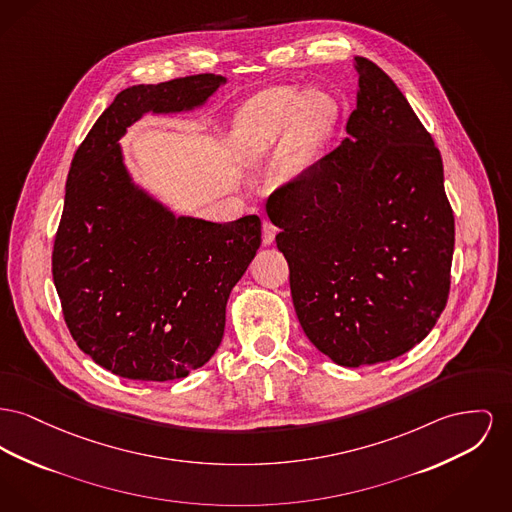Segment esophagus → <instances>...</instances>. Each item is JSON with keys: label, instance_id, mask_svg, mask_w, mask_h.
I'll return each instance as SVG.
<instances>
[{"label": "esophagus", "instance_id": "obj_1", "mask_svg": "<svg viewBox=\"0 0 512 512\" xmlns=\"http://www.w3.org/2000/svg\"><path fill=\"white\" fill-rule=\"evenodd\" d=\"M276 232H278V228L272 224L269 218H265V220H263V243H265V245H271L274 238H276Z\"/></svg>", "mask_w": 512, "mask_h": 512}]
</instances>
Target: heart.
Returning a JSON list of instances; mask_svg holds the SVG:
<instances>
[{
    "label": "heart",
    "mask_w": 512,
    "mask_h": 512,
    "mask_svg": "<svg viewBox=\"0 0 512 512\" xmlns=\"http://www.w3.org/2000/svg\"><path fill=\"white\" fill-rule=\"evenodd\" d=\"M336 127V104L319 92L271 89L255 96L234 123L230 149L241 164L278 161V172L292 178L305 170Z\"/></svg>",
    "instance_id": "b5f03b06"
}]
</instances>
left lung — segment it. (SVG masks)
<instances>
[{"label": "left lung", "instance_id": "left-lung-1", "mask_svg": "<svg viewBox=\"0 0 512 512\" xmlns=\"http://www.w3.org/2000/svg\"><path fill=\"white\" fill-rule=\"evenodd\" d=\"M358 106L334 151L267 201L301 329L344 367L406 354L451 290L443 160L391 77L356 58Z\"/></svg>", "mask_w": 512, "mask_h": 512}]
</instances>
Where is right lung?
I'll list each match as a JSON object with an SVG mask.
<instances>
[{"label": "right lung", "mask_w": 512, "mask_h": 512, "mask_svg": "<svg viewBox=\"0 0 512 512\" xmlns=\"http://www.w3.org/2000/svg\"><path fill=\"white\" fill-rule=\"evenodd\" d=\"M224 81L201 73L125 89L73 156L52 276L77 346L123 379H181L211 360L226 301L261 245L257 214L176 218L135 189L121 162L133 121L195 108Z\"/></svg>", "instance_id": "right-lung-1"}]
</instances>
